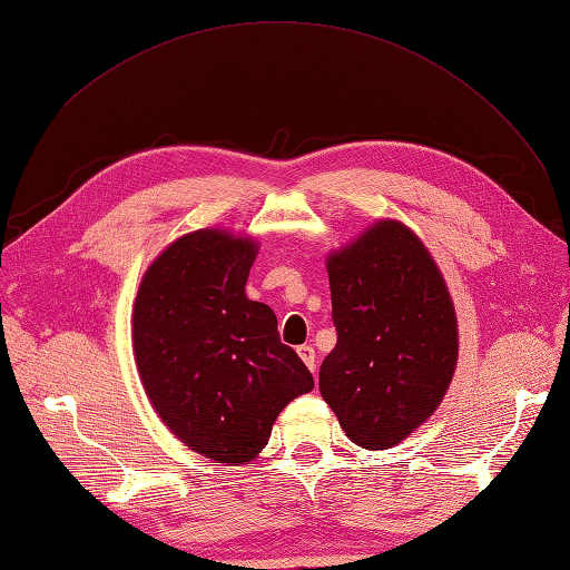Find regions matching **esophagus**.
I'll list each match as a JSON object with an SVG mask.
<instances>
[{"label": "esophagus", "instance_id": "obj_1", "mask_svg": "<svg viewBox=\"0 0 570 570\" xmlns=\"http://www.w3.org/2000/svg\"><path fill=\"white\" fill-rule=\"evenodd\" d=\"M297 354L302 356V361L308 366V371L316 373V350L312 347V344H302V347L297 350Z\"/></svg>", "mask_w": 570, "mask_h": 570}]
</instances>
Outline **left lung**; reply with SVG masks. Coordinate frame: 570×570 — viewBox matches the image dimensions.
I'll return each mask as SVG.
<instances>
[{"mask_svg": "<svg viewBox=\"0 0 570 570\" xmlns=\"http://www.w3.org/2000/svg\"><path fill=\"white\" fill-rule=\"evenodd\" d=\"M335 350L318 387L347 438L390 450L440 406L459 337L454 304L421 239L381 220L327 256Z\"/></svg>", "mask_w": 570, "mask_h": 570, "instance_id": "obj_1", "label": "left lung"}]
</instances>
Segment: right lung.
I'll list each match as a JSON object with an SVG mask.
<instances>
[{"label": "right lung", "instance_id": "obj_1", "mask_svg": "<svg viewBox=\"0 0 570 570\" xmlns=\"http://www.w3.org/2000/svg\"><path fill=\"white\" fill-rule=\"evenodd\" d=\"M254 256L252 239L223 230L183 235L145 273L132 312L154 409L189 450L228 465L252 461L278 413L314 390L273 308L245 295Z\"/></svg>", "mask_w": 570, "mask_h": 570}]
</instances>
